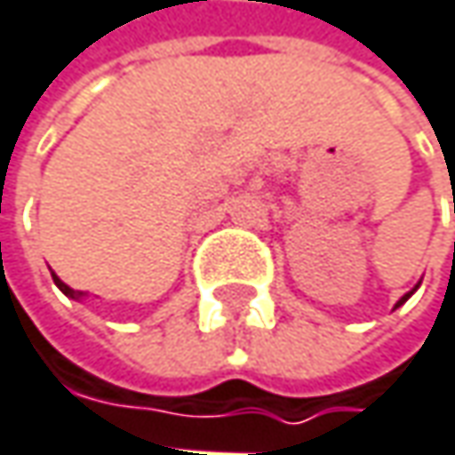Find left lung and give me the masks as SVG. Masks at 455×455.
<instances>
[{"label":"left lung","instance_id":"8db88e82","mask_svg":"<svg viewBox=\"0 0 455 455\" xmlns=\"http://www.w3.org/2000/svg\"><path fill=\"white\" fill-rule=\"evenodd\" d=\"M409 297H411V291H409V294H406V297H401V302H398V305H403V302H406V299H409ZM398 305H395V307H398Z\"/></svg>","mask_w":455,"mask_h":455}]
</instances>
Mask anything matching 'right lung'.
<instances>
[{
	"mask_svg": "<svg viewBox=\"0 0 455 455\" xmlns=\"http://www.w3.org/2000/svg\"><path fill=\"white\" fill-rule=\"evenodd\" d=\"M52 275H54V273H52ZM54 283H57V286L62 289V291H64V294H67V297H72V299H80V297H83V291H75V289H69V286L64 283V281H62V278H60V275H54Z\"/></svg>",
	"mask_w": 455,
	"mask_h": 455,
	"instance_id": "obj_1",
	"label": "right lung"
}]
</instances>
